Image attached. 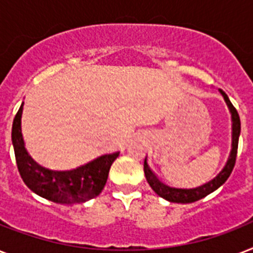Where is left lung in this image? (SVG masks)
I'll return each instance as SVG.
<instances>
[{"mask_svg":"<svg viewBox=\"0 0 253 253\" xmlns=\"http://www.w3.org/2000/svg\"><path fill=\"white\" fill-rule=\"evenodd\" d=\"M220 94L223 95L224 101L227 103L230 113H231V119H232V148L228 156V160L226 163V166L223 169L216 174L212 180L201 184L198 186H193V188H180V186H173V185L164 182L162 178H159L155 174L151 168L147 164V158L144 160V174L148 181V184L152 188L158 196L162 198H166L167 201L170 202H177V204H190V202H196V201L204 198L208 194L212 193L214 190L222 186V185L227 181V178L231 174L232 169L235 167L236 162V154H238V143H239V135H240V118L238 111L231 103V101L228 99L227 94L223 90H220Z\"/></svg>","mask_w":253,"mask_h":253,"instance_id":"left-lung-1","label":"left lung"}]
</instances>
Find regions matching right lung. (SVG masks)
Here are the masks:
<instances>
[{
	"label": "right lung",
	"instance_id": "right-lung-1",
	"mask_svg": "<svg viewBox=\"0 0 253 253\" xmlns=\"http://www.w3.org/2000/svg\"><path fill=\"white\" fill-rule=\"evenodd\" d=\"M22 110L23 103L13 121L11 142L19 174L30 190L45 200L63 205L83 204L98 196L105 188L111 164L119 156L118 151L101 155L75 169L45 168L38 164L26 151L21 130Z\"/></svg>",
	"mask_w": 253,
	"mask_h": 253
}]
</instances>
